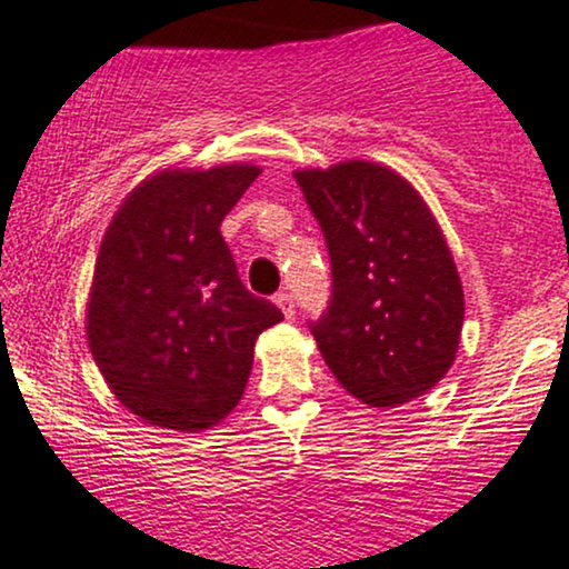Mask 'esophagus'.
I'll use <instances>...</instances> for the list:
<instances>
[{
  "label": "esophagus",
  "instance_id": "obj_1",
  "mask_svg": "<svg viewBox=\"0 0 569 569\" xmlns=\"http://www.w3.org/2000/svg\"><path fill=\"white\" fill-rule=\"evenodd\" d=\"M273 303H277L279 309H282V313H284L287 319L296 317V303H292V296L287 290H279L277 296H273Z\"/></svg>",
  "mask_w": 569,
  "mask_h": 569
}]
</instances>
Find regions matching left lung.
Segmentation results:
<instances>
[{
    "label": "left lung",
    "instance_id": "1",
    "mask_svg": "<svg viewBox=\"0 0 569 569\" xmlns=\"http://www.w3.org/2000/svg\"><path fill=\"white\" fill-rule=\"evenodd\" d=\"M296 180L330 256L332 296L309 330L332 376L372 407L433 389L456 359L463 287L431 210L372 162Z\"/></svg>",
    "mask_w": 569,
    "mask_h": 569
}]
</instances>
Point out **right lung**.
<instances>
[{
    "mask_svg": "<svg viewBox=\"0 0 569 569\" xmlns=\"http://www.w3.org/2000/svg\"><path fill=\"white\" fill-rule=\"evenodd\" d=\"M258 176L252 164L159 172L106 231L87 340L119 402L153 426L220 423L242 399L258 336L284 319L242 284L220 237Z\"/></svg>",
    "mask_w": 569,
    "mask_h": 569,
    "instance_id": "obj_1",
    "label": "right lung"
}]
</instances>
